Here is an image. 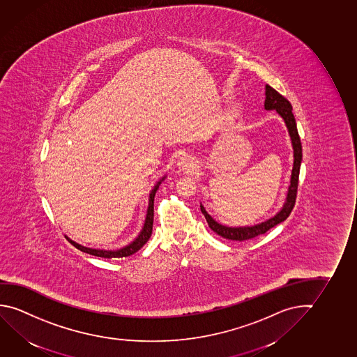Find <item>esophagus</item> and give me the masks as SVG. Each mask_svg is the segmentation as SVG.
I'll return each mask as SVG.
<instances>
[{
	"label": "esophagus",
	"mask_w": 357,
	"mask_h": 357,
	"mask_svg": "<svg viewBox=\"0 0 357 357\" xmlns=\"http://www.w3.org/2000/svg\"><path fill=\"white\" fill-rule=\"evenodd\" d=\"M176 167H178V169L181 173H189V172H192V170L195 169V160L190 155H183L178 160V163H176Z\"/></svg>",
	"instance_id": "34e87169"
}]
</instances>
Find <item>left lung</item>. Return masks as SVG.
<instances>
[{"label": "left lung", "instance_id": "left-lung-1", "mask_svg": "<svg viewBox=\"0 0 357 357\" xmlns=\"http://www.w3.org/2000/svg\"><path fill=\"white\" fill-rule=\"evenodd\" d=\"M266 99H264V109L266 110H275L278 115L284 121L285 126L291 137V147H293V169H291V184L288 187L287 197L283 206L280 211L259 224L250 226H225L219 224L216 220L213 219L208 211L204 208L203 204H200V208L205 219L208 221V225L211 230L216 232L219 236L232 240V241H245L253 237L259 236L269 229L275 227V225L284 221L291 210L294 208L296 198V189H298V179H299V169L302 163V143L296 130V119L291 112V105L284 96H282L275 89L266 85Z\"/></svg>", "mask_w": 357, "mask_h": 357}]
</instances>
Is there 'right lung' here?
Masks as SVG:
<instances>
[{"instance_id": "1", "label": "right lung", "mask_w": 357, "mask_h": 357, "mask_svg": "<svg viewBox=\"0 0 357 357\" xmlns=\"http://www.w3.org/2000/svg\"><path fill=\"white\" fill-rule=\"evenodd\" d=\"M167 176H162L159 181L155 183L153 189L149 192V208H147V213H146V219H144V224L142 226V230L138 234V236L125 247H121L119 250H100V248H91V247L82 246L77 242L73 241L72 238L66 237V240L72 243L73 246L77 247V250H80L82 252L93 255L96 257L102 258H122L131 256L133 253L137 252L138 250H141L144 243L149 241V237L152 235V229H153V205H154V195L158 189L160 183L165 181Z\"/></svg>"}]
</instances>
